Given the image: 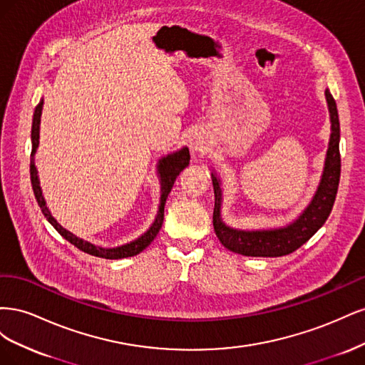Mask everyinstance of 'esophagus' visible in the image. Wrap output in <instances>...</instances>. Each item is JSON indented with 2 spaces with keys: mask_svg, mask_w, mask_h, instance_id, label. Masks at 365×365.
Returning <instances> with one entry per match:
<instances>
[{
  "mask_svg": "<svg viewBox=\"0 0 365 365\" xmlns=\"http://www.w3.org/2000/svg\"><path fill=\"white\" fill-rule=\"evenodd\" d=\"M189 146L192 153H195V155H201V153L207 150V140L201 134H192V137L189 138Z\"/></svg>",
  "mask_w": 365,
  "mask_h": 365,
  "instance_id": "esophagus-1",
  "label": "esophagus"
}]
</instances>
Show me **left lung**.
I'll return each instance as SVG.
<instances>
[{
    "instance_id": "left-lung-1",
    "label": "left lung",
    "mask_w": 365,
    "mask_h": 365,
    "mask_svg": "<svg viewBox=\"0 0 365 365\" xmlns=\"http://www.w3.org/2000/svg\"><path fill=\"white\" fill-rule=\"evenodd\" d=\"M324 94L330 115V138L324 169L312 201L294 222L280 228L268 230H239L227 225L220 216V205H222L220 180L215 172H212L215 190L213 227L220 244L227 250L248 257H280L300 248L324 225L326 219L332 212L341 175L338 109L330 91L326 90Z\"/></svg>"
}]
</instances>
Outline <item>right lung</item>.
Returning <instances> with one entry per match:
<instances>
[{"label": "right lung", "instance_id": "right-lung-1", "mask_svg": "<svg viewBox=\"0 0 365 365\" xmlns=\"http://www.w3.org/2000/svg\"><path fill=\"white\" fill-rule=\"evenodd\" d=\"M42 105L43 101H41L38 103V106L35 108V114H33V123H31V158H30V180H31V187H33V193H35V197L38 201V205L41 207L42 215L47 217L48 222L54 227V230L58 233L67 239L71 245H74L76 248H79L83 252L91 254V256L96 257H102V259H125V257H132L137 256L138 252H141L146 247L150 245V242L157 237L158 231L161 230L163 225V219H164V205H165V200L172 190L173 182L176 180V176L180 175V172L182 169H185L189 165L190 161V153H189V148H182L180 150H176L173 153H169V155L163 157L158 161V176H160V184H161V197H160V205H158V213L155 216V220L153 224L149 227V230L146 231L145 235H141L138 239L129 242V244L120 245V247H114V248H105V247H97L91 242L83 240L81 237H77L76 235L70 233L67 228H63L56 219H54L50 213V210L46 204V200H43V195L39 185V176H38V170L35 165V153L36 149L39 146V125H41V114H42Z\"/></svg>", "mask_w": 365, "mask_h": 365}]
</instances>
